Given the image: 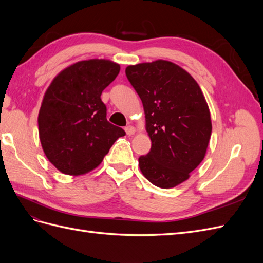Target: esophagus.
Segmentation results:
<instances>
[{"mask_svg": "<svg viewBox=\"0 0 263 263\" xmlns=\"http://www.w3.org/2000/svg\"><path fill=\"white\" fill-rule=\"evenodd\" d=\"M125 132H126L127 135L132 136V135H134L135 132H136V128H135L134 126H127V127H125Z\"/></svg>", "mask_w": 263, "mask_h": 263, "instance_id": "obj_1", "label": "esophagus"}]
</instances>
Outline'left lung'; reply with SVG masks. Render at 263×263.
Returning a JSON list of instances; mask_svg holds the SVG:
<instances>
[{
    "mask_svg": "<svg viewBox=\"0 0 263 263\" xmlns=\"http://www.w3.org/2000/svg\"><path fill=\"white\" fill-rule=\"evenodd\" d=\"M142 102L151 149L139 168L154 185L170 189L190 178L205 157L212 134L211 113L200 85L184 69L166 60L125 70Z\"/></svg>",
    "mask_w": 263,
    "mask_h": 263,
    "instance_id": "left-lung-1",
    "label": "left lung"
}]
</instances>
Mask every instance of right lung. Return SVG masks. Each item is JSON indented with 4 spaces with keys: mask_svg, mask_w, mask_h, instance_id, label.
<instances>
[{
    "mask_svg": "<svg viewBox=\"0 0 263 263\" xmlns=\"http://www.w3.org/2000/svg\"><path fill=\"white\" fill-rule=\"evenodd\" d=\"M119 70L118 63L105 59L79 61L62 70L47 89L38 114L39 138L60 172L81 176L92 171L126 135L107 121L101 100Z\"/></svg>",
    "mask_w": 263,
    "mask_h": 263,
    "instance_id": "1",
    "label": "right lung"
}]
</instances>
